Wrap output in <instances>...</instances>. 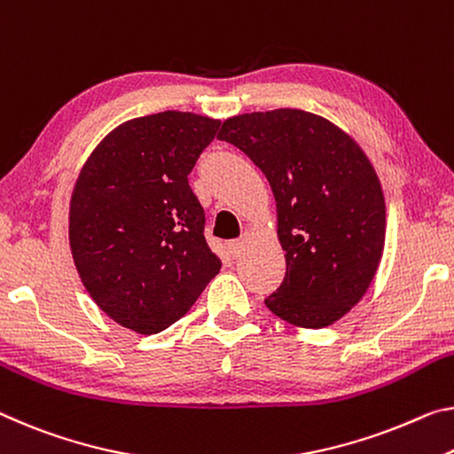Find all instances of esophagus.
I'll use <instances>...</instances> for the list:
<instances>
[{
    "label": "esophagus",
    "mask_w": 454,
    "mask_h": 454,
    "mask_svg": "<svg viewBox=\"0 0 454 454\" xmlns=\"http://www.w3.org/2000/svg\"><path fill=\"white\" fill-rule=\"evenodd\" d=\"M226 250L232 258H239L242 254V250H244V242L242 240H230V242H226Z\"/></svg>",
    "instance_id": "1"
}]
</instances>
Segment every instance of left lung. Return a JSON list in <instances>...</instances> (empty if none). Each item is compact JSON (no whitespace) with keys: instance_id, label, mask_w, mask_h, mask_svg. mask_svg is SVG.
Wrapping results in <instances>:
<instances>
[{"instance_id":"1","label":"left lung","mask_w":454,"mask_h":454,"mask_svg":"<svg viewBox=\"0 0 454 454\" xmlns=\"http://www.w3.org/2000/svg\"><path fill=\"white\" fill-rule=\"evenodd\" d=\"M218 139L254 161L277 200L286 275L264 305L305 329L341 319L368 291L386 239L382 185L362 147L299 109L239 114Z\"/></svg>"}]
</instances>
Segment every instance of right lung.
<instances>
[{
	"instance_id": "1",
	"label": "right lung",
	"mask_w": 454,
	"mask_h": 454,
	"mask_svg": "<svg viewBox=\"0 0 454 454\" xmlns=\"http://www.w3.org/2000/svg\"><path fill=\"white\" fill-rule=\"evenodd\" d=\"M220 121L163 111L119 125L82 165L70 250L92 301L137 333L168 329L220 272L188 176Z\"/></svg>"
}]
</instances>
